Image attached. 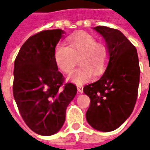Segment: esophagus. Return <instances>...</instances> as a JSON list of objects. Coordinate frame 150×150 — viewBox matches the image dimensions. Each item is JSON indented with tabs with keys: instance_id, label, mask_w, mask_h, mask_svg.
Returning <instances> with one entry per match:
<instances>
[{
	"instance_id": "1",
	"label": "esophagus",
	"mask_w": 150,
	"mask_h": 150,
	"mask_svg": "<svg viewBox=\"0 0 150 150\" xmlns=\"http://www.w3.org/2000/svg\"><path fill=\"white\" fill-rule=\"evenodd\" d=\"M77 91H78L79 93H81V94H82L83 92V90L82 86H80V85H78V86H77Z\"/></svg>"
}]
</instances>
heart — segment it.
<instances>
[{"label": "heart", "instance_id": "b5f03b06", "mask_svg": "<svg viewBox=\"0 0 150 150\" xmlns=\"http://www.w3.org/2000/svg\"><path fill=\"white\" fill-rule=\"evenodd\" d=\"M110 58L106 43L97 42L93 35L84 32L76 33L68 39V46L58 44L54 51L56 66L66 74H71L80 59L81 68L69 76V80L77 85L92 81L105 73Z\"/></svg>", "mask_w": 150, "mask_h": 150}]
</instances>
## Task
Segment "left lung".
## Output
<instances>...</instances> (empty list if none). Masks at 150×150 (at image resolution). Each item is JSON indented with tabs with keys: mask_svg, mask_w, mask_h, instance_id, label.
I'll return each mask as SVG.
<instances>
[{
	"mask_svg": "<svg viewBox=\"0 0 150 150\" xmlns=\"http://www.w3.org/2000/svg\"><path fill=\"white\" fill-rule=\"evenodd\" d=\"M94 29L105 39L110 58L102 76L83 87L91 100L86 118L96 130L111 132L126 121L135 107L139 83V58L136 47L119 30L106 26Z\"/></svg>",
	"mask_w": 150,
	"mask_h": 150,
	"instance_id": "1",
	"label": "left lung"
}]
</instances>
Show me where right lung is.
<instances>
[{"label": "right lung", "mask_w": 150, "mask_h": 150, "mask_svg": "<svg viewBox=\"0 0 150 150\" xmlns=\"http://www.w3.org/2000/svg\"><path fill=\"white\" fill-rule=\"evenodd\" d=\"M64 33L52 29L32 35L14 60V100L26 125L41 136H52L62 128L67 108L76 94L75 85L63 84L54 59L56 46Z\"/></svg>", "instance_id": "right-lung-1"}]
</instances>
